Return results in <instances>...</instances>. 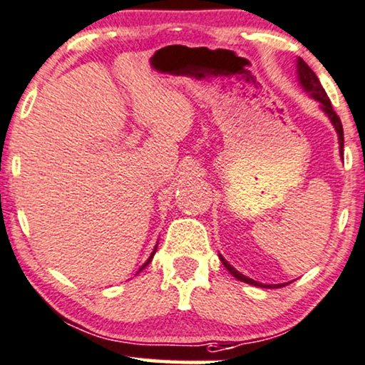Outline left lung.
<instances>
[{
  "mask_svg": "<svg viewBox=\"0 0 365 365\" xmlns=\"http://www.w3.org/2000/svg\"><path fill=\"white\" fill-rule=\"evenodd\" d=\"M297 67H298V78H300L302 87H304L307 92H310V96L314 97L315 101H319L322 103V108H324V112L327 113L330 122H332L334 127H335V130H337V134H339V145H340V155H344L342 154L344 153V129H342V122H340V117L334 112L332 103H330V98L327 97V93H325V90H324V87H322L320 80L317 78V75H315L314 70H312L309 65H307L302 58L297 60ZM220 258H221V262H223V264L226 267V269H228V272L235 278H238L240 282L250 283V285H255V287H264V288H273V287H275V285H273V287L272 285H263V283H258V282L252 280V278L241 275V273L236 272V269L231 267V264L226 262L223 257H220ZM278 287H285V283H282V285H278Z\"/></svg>",
  "mask_w": 365,
  "mask_h": 365,
  "instance_id": "8db88e82",
  "label": "left lung"
}]
</instances>
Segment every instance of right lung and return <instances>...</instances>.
Wrapping results in <instances>:
<instances>
[{
    "mask_svg": "<svg viewBox=\"0 0 365 365\" xmlns=\"http://www.w3.org/2000/svg\"><path fill=\"white\" fill-rule=\"evenodd\" d=\"M154 253H155V250H154V252H153V255H150V257H149V259H148V262H145L144 264H142V267H140V269H142V268H144V267H148V264L150 263V259H153V257H154ZM140 269H139V272H140Z\"/></svg>",
    "mask_w": 365,
    "mask_h": 365,
    "instance_id": "obj_1",
    "label": "right lung"
}]
</instances>
